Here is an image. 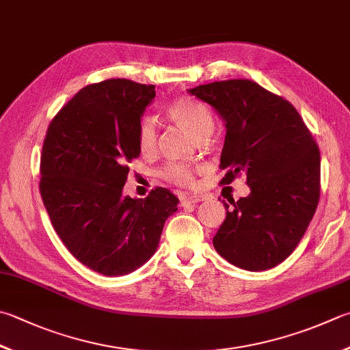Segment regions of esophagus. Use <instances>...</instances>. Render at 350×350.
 I'll use <instances>...</instances> for the list:
<instances>
[{
  "mask_svg": "<svg viewBox=\"0 0 350 350\" xmlns=\"http://www.w3.org/2000/svg\"><path fill=\"white\" fill-rule=\"evenodd\" d=\"M200 201H201V196H198V195H183L181 196V206L183 207L193 206V204L200 202Z\"/></svg>",
  "mask_w": 350,
  "mask_h": 350,
  "instance_id": "esophagus-1",
  "label": "esophagus"
}]
</instances>
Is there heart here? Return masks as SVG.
<instances>
[{
	"mask_svg": "<svg viewBox=\"0 0 350 350\" xmlns=\"http://www.w3.org/2000/svg\"><path fill=\"white\" fill-rule=\"evenodd\" d=\"M167 116L196 138L210 134L215 126L212 111L193 97L186 96L175 98L167 107ZM137 144L140 152L144 155L155 152L157 128L149 117H143L138 123ZM164 175L176 184H181V186H192L195 181V169L183 163L169 164L164 170Z\"/></svg>",
	"mask_w": 350,
	"mask_h": 350,
	"instance_id": "obj_1",
	"label": "heart"
}]
</instances>
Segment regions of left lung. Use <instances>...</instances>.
<instances>
[{"instance_id":"left-lung-1","label":"left lung","mask_w":350,"mask_h":350,"mask_svg":"<svg viewBox=\"0 0 350 350\" xmlns=\"http://www.w3.org/2000/svg\"><path fill=\"white\" fill-rule=\"evenodd\" d=\"M226 122L221 184L243 175L252 193L230 202L216 252L248 271H265L299 245L320 200V150L286 98L248 79L189 90Z\"/></svg>"}]
</instances>
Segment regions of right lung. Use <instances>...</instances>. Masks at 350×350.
Returning <instances> with one entry per match:
<instances>
[{"mask_svg":"<svg viewBox=\"0 0 350 350\" xmlns=\"http://www.w3.org/2000/svg\"><path fill=\"white\" fill-rule=\"evenodd\" d=\"M155 85L128 79L91 83L49 124L41 152L44 206L68 252L93 271L123 275L155 253L163 226L178 210L169 189L134 200L122 190L140 155L137 128Z\"/></svg>","mask_w":350,"mask_h":350,"instance_id":"obj_1","label":"right lung"}]
</instances>
